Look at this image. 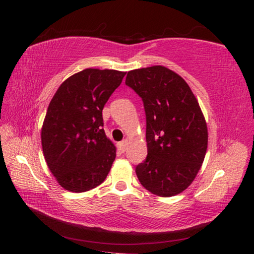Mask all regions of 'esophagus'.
I'll return each mask as SVG.
<instances>
[{
  "mask_svg": "<svg viewBox=\"0 0 254 254\" xmlns=\"http://www.w3.org/2000/svg\"><path fill=\"white\" fill-rule=\"evenodd\" d=\"M127 143H128L127 139H124V141H122V142H120V143H118V148H119V150H120L121 153H124V152H126V150H127Z\"/></svg>",
  "mask_w": 254,
  "mask_h": 254,
  "instance_id": "1",
  "label": "esophagus"
}]
</instances>
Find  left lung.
Wrapping results in <instances>:
<instances>
[{"instance_id": "1", "label": "left lung", "mask_w": 254, "mask_h": 254, "mask_svg": "<svg viewBox=\"0 0 254 254\" xmlns=\"http://www.w3.org/2000/svg\"><path fill=\"white\" fill-rule=\"evenodd\" d=\"M126 84L146 115L147 157L136 166L141 185L158 196L185 191L207 149V126L195 96L180 75L161 65L133 69Z\"/></svg>"}]
</instances>
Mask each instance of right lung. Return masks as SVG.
I'll list each match as a JSON object with an SVG mask.
<instances>
[{"mask_svg": "<svg viewBox=\"0 0 254 254\" xmlns=\"http://www.w3.org/2000/svg\"><path fill=\"white\" fill-rule=\"evenodd\" d=\"M126 72L86 68L64 80L41 128L46 163L63 189L79 193L105 181L116 159L106 136L102 109Z\"/></svg>", "mask_w": 254, "mask_h": 254, "instance_id": "obj_1", "label": "right lung"}]
</instances>
